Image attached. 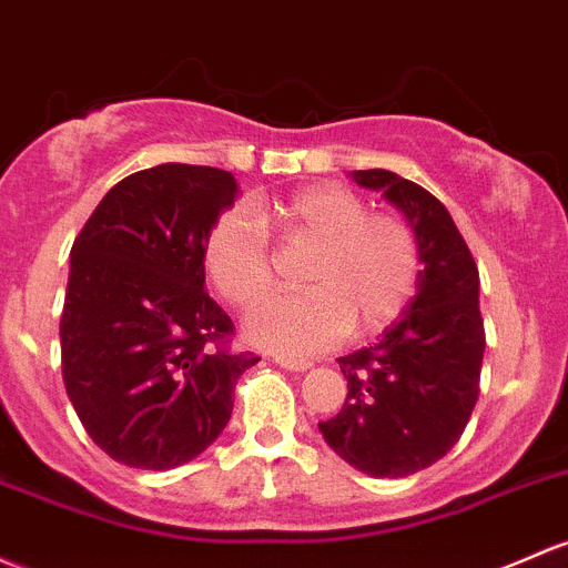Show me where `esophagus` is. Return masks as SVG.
Wrapping results in <instances>:
<instances>
[{"label":"esophagus","instance_id":"1","mask_svg":"<svg viewBox=\"0 0 568 568\" xmlns=\"http://www.w3.org/2000/svg\"><path fill=\"white\" fill-rule=\"evenodd\" d=\"M274 364H280L285 369H294V373H304V369L313 367L307 359H291V356H274Z\"/></svg>","mask_w":568,"mask_h":568}]
</instances>
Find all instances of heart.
<instances>
[{
	"mask_svg": "<svg viewBox=\"0 0 568 568\" xmlns=\"http://www.w3.org/2000/svg\"><path fill=\"white\" fill-rule=\"evenodd\" d=\"M261 225L285 244H313L302 272L307 291L274 296L244 321V334L261 348L283 356L321 354L351 326L356 334L384 332L416 294L422 258L410 225L397 214L367 212L362 195L343 184H310L258 204L255 220L229 209L209 229L206 277L239 310L258 304L274 283Z\"/></svg>",
	"mask_w": 568,
	"mask_h": 568,
	"instance_id": "1",
	"label": "heart"
}]
</instances>
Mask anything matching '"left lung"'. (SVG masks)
Wrapping results in <instances>:
<instances>
[{
	"instance_id": "8db88e82",
	"label": "left lung",
	"mask_w": 568,
	"mask_h": 568,
	"mask_svg": "<svg viewBox=\"0 0 568 568\" xmlns=\"http://www.w3.org/2000/svg\"><path fill=\"white\" fill-rule=\"evenodd\" d=\"M354 179L405 214L422 272L416 296L384 337L337 359L348 394L318 429L362 474L403 479L457 444L479 399V268L452 214L422 184L384 169L354 171Z\"/></svg>"
}]
</instances>
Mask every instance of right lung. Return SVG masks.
I'll list each match as a JSON object with an SVG mask.
<instances>
[{
    "label": "right lung",
    "mask_w": 568,
    "mask_h": 568,
    "mask_svg": "<svg viewBox=\"0 0 568 568\" xmlns=\"http://www.w3.org/2000/svg\"><path fill=\"white\" fill-rule=\"evenodd\" d=\"M236 179L163 163L105 193L70 250L62 378L89 438L130 468L169 470L214 444L239 375L234 324L204 291V242Z\"/></svg>",
    "instance_id": "add662e5"
}]
</instances>
